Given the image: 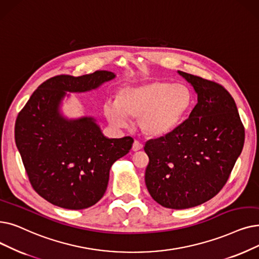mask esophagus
<instances>
[{"label":"esophagus","instance_id":"1","mask_svg":"<svg viewBox=\"0 0 259 259\" xmlns=\"http://www.w3.org/2000/svg\"><path fill=\"white\" fill-rule=\"evenodd\" d=\"M143 148V145H142V143L140 142V141H134L133 142V145H132V150L133 151H139V150H141Z\"/></svg>","mask_w":259,"mask_h":259}]
</instances>
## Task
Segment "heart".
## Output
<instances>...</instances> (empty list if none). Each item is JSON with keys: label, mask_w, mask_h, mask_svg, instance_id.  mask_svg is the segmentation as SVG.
<instances>
[{"label": "heart", "mask_w": 259, "mask_h": 259, "mask_svg": "<svg viewBox=\"0 0 259 259\" xmlns=\"http://www.w3.org/2000/svg\"><path fill=\"white\" fill-rule=\"evenodd\" d=\"M194 94L187 85L152 80L121 87L116 100H108L104 112L115 127H125L129 117L139 118L143 133L161 137L171 132L188 114Z\"/></svg>", "instance_id": "1"}]
</instances>
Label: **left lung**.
Returning <instances> with one entry per match:
<instances>
[{
	"label": "left lung",
	"mask_w": 259,
	"mask_h": 259,
	"mask_svg": "<svg viewBox=\"0 0 259 259\" xmlns=\"http://www.w3.org/2000/svg\"><path fill=\"white\" fill-rule=\"evenodd\" d=\"M198 103L171 132L146 142L145 183L164 207L185 209L215 197L226 185L244 143V127L231 94L221 84L182 71Z\"/></svg>",
	"instance_id": "obj_1"
}]
</instances>
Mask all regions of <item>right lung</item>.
Returning a JSON list of instances; mask_svg holds the SVG:
<instances>
[{"mask_svg": "<svg viewBox=\"0 0 259 259\" xmlns=\"http://www.w3.org/2000/svg\"><path fill=\"white\" fill-rule=\"evenodd\" d=\"M114 77L108 71L52 77L19 112L15 140L29 182L56 206L76 210L97 203L111 166L132 147L130 137L106 138L93 117L67 119L59 112L65 92H87Z\"/></svg>", "mask_w": 259, "mask_h": 259, "instance_id": "1", "label": "right lung"}]
</instances>
